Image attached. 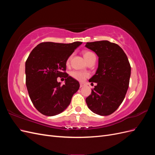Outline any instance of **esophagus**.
<instances>
[{"mask_svg": "<svg viewBox=\"0 0 155 155\" xmlns=\"http://www.w3.org/2000/svg\"><path fill=\"white\" fill-rule=\"evenodd\" d=\"M85 86V84L83 83H80V87H83Z\"/></svg>", "mask_w": 155, "mask_h": 155, "instance_id": "esophagus-1", "label": "esophagus"}]
</instances>
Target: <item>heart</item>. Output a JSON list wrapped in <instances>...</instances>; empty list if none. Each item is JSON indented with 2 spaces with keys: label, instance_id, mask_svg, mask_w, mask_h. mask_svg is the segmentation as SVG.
Here are the masks:
<instances>
[{
  "label": "heart",
  "instance_id": "1",
  "mask_svg": "<svg viewBox=\"0 0 155 155\" xmlns=\"http://www.w3.org/2000/svg\"><path fill=\"white\" fill-rule=\"evenodd\" d=\"M93 55L94 54L92 52H91V51H85L83 52L84 58L85 59L86 61H87L90 59ZM70 59V57L67 60V63H69ZM70 76L78 81H82L83 80H85V78L89 76V74L87 72L79 71V70H72V71L70 72Z\"/></svg>",
  "mask_w": 155,
  "mask_h": 155
}]
</instances>
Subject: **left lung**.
<instances>
[{
	"mask_svg": "<svg viewBox=\"0 0 155 155\" xmlns=\"http://www.w3.org/2000/svg\"><path fill=\"white\" fill-rule=\"evenodd\" d=\"M86 47L98 56V67L89 82L96 83L86 98L89 109L100 116H108L123 102L129 85L130 65L120 46L108 41L87 43Z\"/></svg>",
	"mask_w": 155,
	"mask_h": 155,
	"instance_id": "1",
	"label": "left lung"
}]
</instances>
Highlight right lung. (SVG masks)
<instances>
[{"label":"right lung","instance_id":"obj_1","mask_svg":"<svg viewBox=\"0 0 155 155\" xmlns=\"http://www.w3.org/2000/svg\"><path fill=\"white\" fill-rule=\"evenodd\" d=\"M81 44L45 42L31 51L25 63L26 85L32 104L41 114L52 116L61 113L78 91L79 82L63 71L68 58ZM58 77L65 78L64 85L57 82Z\"/></svg>","mask_w":155,"mask_h":155}]
</instances>
